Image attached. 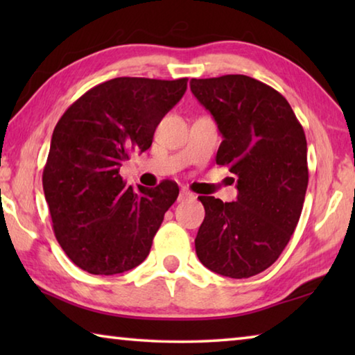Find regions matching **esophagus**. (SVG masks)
<instances>
[{"label": "esophagus", "mask_w": 355, "mask_h": 355, "mask_svg": "<svg viewBox=\"0 0 355 355\" xmlns=\"http://www.w3.org/2000/svg\"><path fill=\"white\" fill-rule=\"evenodd\" d=\"M191 199H194V194H192V192L186 191V189H182V191H180V194H178V202H186V200H191Z\"/></svg>", "instance_id": "obj_1"}]
</instances>
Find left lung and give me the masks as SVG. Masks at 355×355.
<instances>
[{
	"mask_svg": "<svg viewBox=\"0 0 355 355\" xmlns=\"http://www.w3.org/2000/svg\"><path fill=\"white\" fill-rule=\"evenodd\" d=\"M224 141L216 163L236 177V202L199 196L205 219L196 238L203 266L232 279L268 269L286 248L309 184L307 139L290 103L245 75L191 80Z\"/></svg>",
	"mask_w": 355,
	"mask_h": 355,
	"instance_id": "8db88e82",
	"label": "left lung"
}]
</instances>
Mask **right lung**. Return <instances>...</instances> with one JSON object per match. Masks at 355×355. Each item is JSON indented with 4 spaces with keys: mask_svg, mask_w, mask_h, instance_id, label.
<instances>
[{
    "mask_svg": "<svg viewBox=\"0 0 355 355\" xmlns=\"http://www.w3.org/2000/svg\"><path fill=\"white\" fill-rule=\"evenodd\" d=\"M186 86L188 78H114L59 119L42 183L58 243L83 271L120 274L147 258L178 186L166 180L133 189L119 171L131 153L152 146L156 127Z\"/></svg>",
    "mask_w": 355,
    "mask_h": 355,
    "instance_id": "add662e5",
    "label": "right lung"
}]
</instances>
